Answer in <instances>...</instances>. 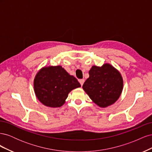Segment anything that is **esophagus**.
Listing matches in <instances>:
<instances>
[{
    "instance_id": "34e87169",
    "label": "esophagus",
    "mask_w": 152,
    "mask_h": 152,
    "mask_svg": "<svg viewBox=\"0 0 152 152\" xmlns=\"http://www.w3.org/2000/svg\"><path fill=\"white\" fill-rule=\"evenodd\" d=\"M84 79H80V80H79V82H80V85L81 86H82L84 84Z\"/></svg>"
}]
</instances>
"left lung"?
Masks as SVG:
<instances>
[{"label":"left lung","instance_id":"8db88e82","mask_svg":"<svg viewBox=\"0 0 152 152\" xmlns=\"http://www.w3.org/2000/svg\"><path fill=\"white\" fill-rule=\"evenodd\" d=\"M89 74L82 88L91 99L101 108L115 103L124 86L122 77L117 69L111 64L104 63L102 66H92Z\"/></svg>","mask_w":152,"mask_h":152}]
</instances>
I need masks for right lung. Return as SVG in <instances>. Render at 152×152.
<instances>
[{
  "label": "right lung",
  "mask_w": 152,
  "mask_h": 152,
  "mask_svg": "<svg viewBox=\"0 0 152 152\" xmlns=\"http://www.w3.org/2000/svg\"><path fill=\"white\" fill-rule=\"evenodd\" d=\"M81 87L75 77L61 66H44L34 80L35 94L39 102L50 108H59L66 102L73 89Z\"/></svg>",
  "instance_id": "1"
}]
</instances>
